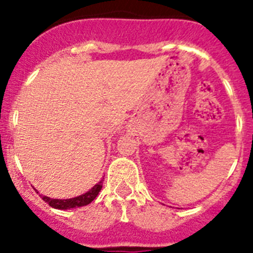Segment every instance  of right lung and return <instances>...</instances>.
<instances>
[{"instance_id":"right-lung-1","label":"right lung","mask_w":253,"mask_h":253,"mask_svg":"<svg viewBox=\"0 0 253 253\" xmlns=\"http://www.w3.org/2000/svg\"><path fill=\"white\" fill-rule=\"evenodd\" d=\"M102 181L101 180L99 184H96L92 189H90L87 193L82 194L80 196H76V198L71 199H51L49 196H43V200L45 203H48L51 208L59 210H67V209H72V208H80L84 207V205H88L91 202H93L96 199V196L99 195V193L102 189ZM37 193H39L38 190H35Z\"/></svg>"}]
</instances>
